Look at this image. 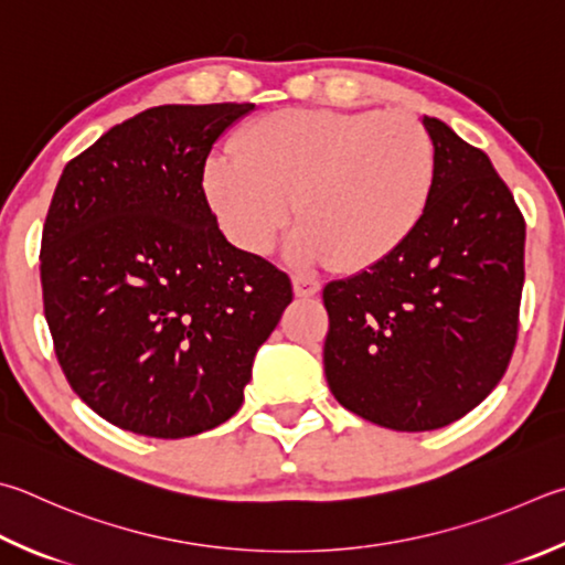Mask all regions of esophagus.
<instances>
[{"label":"esophagus","mask_w":565,"mask_h":565,"mask_svg":"<svg viewBox=\"0 0 565 565\" xmlns=\"http://www.w3.org/2000/svg\"><path fill=\"white\" fill-rule=\"evenodd\" d=\"M318 291H321V281L309 274H294V294L299 299H309V296H316Z\"/></svg>","instance_id":"obj_1"}]
</instances>
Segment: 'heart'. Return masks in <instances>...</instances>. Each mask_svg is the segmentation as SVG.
<instances>
[{
    "instance_id": "b5f03b06",
    "label": "heart",
    "mask_w": 565,
    "mask_h": 565,
    "mask_svg": "<svg viewBox=\"0 0 565 565\" xmlns=\"http://www.w3.org/2000/svg\"><path fill=\"white\" fill-rule=\"evenodd\" d=\"M212 160L204 192L237 247L266 254L291 220L301 262L363 269L403 247L429 207L437 150L407 116L381 110H276Z\"/></svg>"
}]
</instances>
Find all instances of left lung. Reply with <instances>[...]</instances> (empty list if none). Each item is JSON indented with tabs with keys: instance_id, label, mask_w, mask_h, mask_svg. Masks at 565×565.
<instances>
[{
	"instance_id": "left-lung-1",
	"label": "left lung",
	"mask_w": 565,
	"mask_h": 565,
	"mask_svg": "<svg viewBox=\"0 0 565 565\" xmlns=\"http://www.w3.org/2000/svg\"><path fill=\"white\" fill-rule=\"evenodd\" d=\"M437 180L403 247L326 284L323 371L345 409L397 433L439 429L504 377L519 333L526 222L479 148L423 118Z\"/></svg>"
}]
</instances>
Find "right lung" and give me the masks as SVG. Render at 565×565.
<instances>
[{
	"mask_svg": "<svg viewBox=\"0 0 565 565\" xmlns=\"http://www.w3.org/2000/svg\"><path fill=\"white\" fill-rule=\"evenodd\" d=\"M254 104L158 106L61 172L41 289L68 385L128 433L180 439L237 413L291 279L224 239L204 194L214 142Z\"/></svg>",
	"mask_w": 565,
	"mask_h": 565,
	"instance_id": "right-lung-1",
	"label": "right lung"
}]
</instances>
